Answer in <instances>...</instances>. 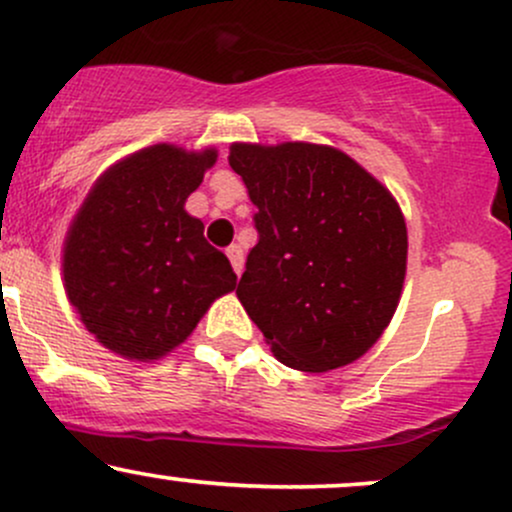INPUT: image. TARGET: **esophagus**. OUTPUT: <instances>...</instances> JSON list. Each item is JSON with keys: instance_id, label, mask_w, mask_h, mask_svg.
<instances>
[{"instance_id": "34e87169", "label": "esophagus", "mask_w": 512, "mask_h": 512, "mask_svg": "<svg viewBox=\"0 0 512 512\" xmlns=\"http://www.w3.org/2000/svg\"><path fill=\"white\" fill-rule=\"evenodd\" d=\"M226 255L233 264V272H236L238 276L243 274V250H240V245H231V248L226 250Z\"/></svg>"}]
</instances>
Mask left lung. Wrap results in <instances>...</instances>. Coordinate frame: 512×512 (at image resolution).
Wrapping results in <instances>:
<instances>
[{"mask_svg":"<svg viewBox=\"0 0 512 512\" xmlns=\"http://www.w3.org/2000/svg\"><path fill=\"white\" fill-rule=\"evenodd\" d=\"M228 163L257 207L260 233L236 289L284 366L354 363L395 315L407 274L397 199L325 144H231Z\"/></svg>","mask_w":512,"mask_h":512,"instance_id":"obj_1","label":"left lung"}]
</instances>
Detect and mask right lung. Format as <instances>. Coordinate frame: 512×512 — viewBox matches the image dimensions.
<instances>
[{"instance_id": "1", "label": "right lung", "mask_w": 512, "mask_h": 512, "mask_svg": "<svg viewBox=\"0 0 512 512\" xmlns=\"http://www.w3.org/2000/svg\"><path fill=\"white\" fill-rule=\"evenodd\" d=\"M214 146L154 144L110 166L69 223L64 291L105 349L158 361L190 337L209 305L236 289L185 202L214 166Z\"/></svg>"}]
</instances>
